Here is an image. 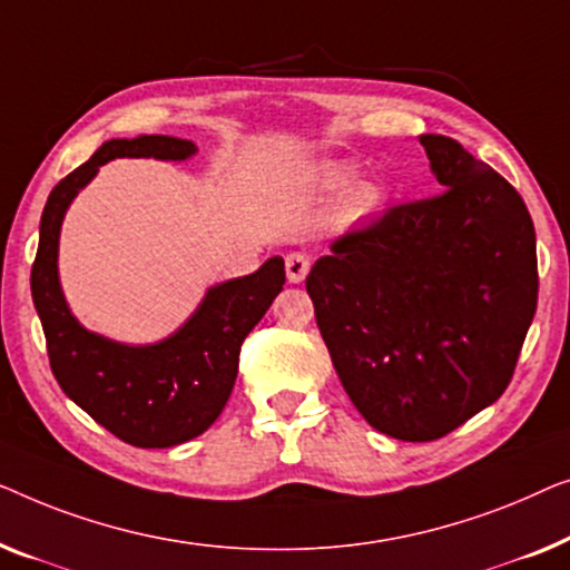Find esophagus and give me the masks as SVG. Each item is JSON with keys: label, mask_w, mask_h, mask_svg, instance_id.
<instances>
[{"label": "esophagus", "mask_w": 570, "mask_h": 570, "mask_svg": "<svg viewBox=\"0 0 570 570\" xmlns=\"http://www.w3.org/2000/svg\"><path fill=\"white\" fill-rule=\"evenodd\" d=\"M309 274V258L304 253H288L286 255V278L288 284H302Z\"/></svg>", "instance_id": "esophagus-1"}]
</instances>
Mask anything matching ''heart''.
I'll use <instances>...</instances> for the list:
<instances>
[{"label":"heart","mask_w":570,"mask_h":570,"mask_svg":"<svg viewBox=\"0 0 570 570\" xmlns=\"http://www.w3.org/2000/svg\"><path fill=\"white\" fill-rule=\"evenodd\" d=\"M356 170L351 165H333L325 170V186L327 188H343L346 183L354 180ZM382 188L376 183H356L354 188H348V194L343 196V214L348 219H364V216L374 214L382 204Z\"/></svg>","instance_id":"heart-1"}]
</instances>
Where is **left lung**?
<instances>
[{
	"label": "left lung",
	"mask_w": 570,
	"mask_h": 570,
	"mask_svg": "<svg viewBox=\"0 0 570 570\" xmlns=\"http://www.w3.org/2000/svg\"><path fill=\"white\" fill-rule=\"evenodd\" d=\"M421 144L442 194L333 239L307 276L343 390L403 442L442 439L503 395L540 286L517 188L449 136Z\"/></svg>",
	"instance_id": "8db88e82"
}]
</instances>
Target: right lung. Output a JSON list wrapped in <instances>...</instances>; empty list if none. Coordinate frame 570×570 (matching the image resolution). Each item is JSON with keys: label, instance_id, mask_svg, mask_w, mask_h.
Instances as JSON below:
<instances>
[{"label": "right lung", "instance_id": "add662e5", "mask_svg": "<svg viewBox=\"0 0 570 570\" xmlns=\"http://www.w3.org/2000/svg\"><path fill=\"white\" fill-rule=\"evenodd\" d=\"M190 155H196L194 141L159 134L102 144L48 196L30 271V292L59 387L102 429L141 449L183 444L219 419L235 387L243 341L284 288V261L268 258L255 274L208 288L194 317L170 338L151 346H124L85 331L69 312L56 266L59 232L69 204L98 175L100 165L116 157Z\"/></svg>", "mask_w": 570, "mask_h": 570}]
</instances>
